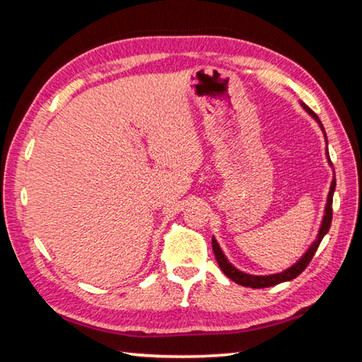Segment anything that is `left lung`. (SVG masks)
<instances>
[{
  "instance_id": "obj_1",
  "label": "left lung",
  "mask_w": 362,
  "mask_h": 362,
  "mask_svg": "<svg viewBox=\"0 0 362 362\" xmlns=\"http://www.w3.org/2000/svg\"><path fill=\"white\" fill-rule=\"evenodd\" d=\"M300 106L305 109V112L308 115L313 117L315 120H317L321 131H323V133H325V128H323V124H321L318 115L315 114L310 107H307L304 103H300ZM325 139H326V133H325ZM326 144H327V139H326ZM326 155H327V161H329V164L332 166L331 158H329V152H327V147H326ZM334 189H336V174H334V179L331 182L329 194H327V201H326V207H325V215H323V220H321V226H320V231H318L317 239H315L313 244L308 247L307 252L300 256V259L298 262H294L291 267L285 269L284 272L272 274V275H252V274H245V272L239 271L238 267H234L231 262L228 261L225 253H223V250L218 245V242H216L215 238H212V248H214L216 262H218V266H220L221 271L225 272L226 277H229L233 281H235V284H238V285L248 286V288H269V286L284 284V281H290V280L298 277V275L308 266V262L312 261L315 252H317V248L320 247V242L323 240V238L327 234V231H329L331 221H332V196H334Z\"/></svg>"
}]
</instances>
